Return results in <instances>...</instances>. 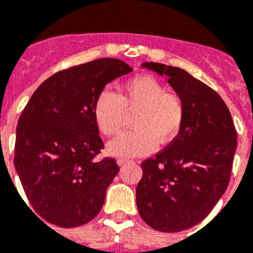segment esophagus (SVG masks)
I'll list each match as a JSON object with an SVG mask.
<instances>
[{
  "label": "esophagus",
  "instance_id": "obj_1",
  "mask_svg": "<svg viewBox=\"0 0 253 253\" xmlns=\"http://www.w3.org/2000/svg\"><path fill=\"white\" fill-rule=\"evenodd\" d=\"M128 163H131V160L123 159V158L118 159V164H119V166H124V164H128Z\"/></svg>",
  "mask_w": 253,
  "mask_h": 253
}]
</instances>
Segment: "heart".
I'll list each match as a JSON object with an SVG mask.
<instances>
[{
  "label": "heart",
  "instance_id": "heart-1",
  "mask_svg": "<svg viewBox=\"0 0 253 253\" xmlns=\"http://www.w3.org/2000/svg\"><path fill=\"white\" fill-rule=\"evenodd\" d=\"M126 112L137 114L133 120L134 130L107 146L111 155L120 158L149 155L155 151L158 141L162 145L172 142L182 129L186 108L178 93L167 90L155 77L139 75L124 81L119 94L103 90L94 102V120L107 137L123 130Z\"/></svg>",
  "mask_w": 253,
  "mask_h": 253
}]
</instances>
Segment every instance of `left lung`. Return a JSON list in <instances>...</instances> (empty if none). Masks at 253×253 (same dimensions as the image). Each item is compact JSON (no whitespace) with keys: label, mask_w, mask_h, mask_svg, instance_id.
Returning <instances> with one entry per match:
<instances>
[{"label":"left lung","mask_w":253,"mask_h":253,"mask_svg":"<svg viewBox=\"0 0 253 253\" xmlns=\"http://www.w3.org/2000/svg\"><path fill=\"white\" fill-rule=\"evenodd\" d=\"M143 68L168 77L186 108L179 134L155 158L142 163L135 190L146 224L178 233L202 222L225 193L237 149V130L222 98L178 67L145 62Z\"/></svg>","instance_id":"obj_1"}]
</instances>
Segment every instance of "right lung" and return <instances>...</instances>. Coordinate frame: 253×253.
I'll list each match as a JSON object with an SVG mask.
<instances>
[{
    "mask_svg": "<svg viewBox=\"0 0 253 253\" xmlns=\"http://www.w3.org/2000/svg\"><path fill=\"white\" fill-rule=\"evenodd\" d=\"M131 71L115 58L59 71L23 110L14 164L32 208L50 224L81 226L99 213L119 166L112 158H97L103 141L94 102L108 83Z\"/></svg>",
    "mask_w": 253,
    "mask_h": 253,
    "instance_id": "right-lung-1",
    "label": "right lung"
}]
</instances>
